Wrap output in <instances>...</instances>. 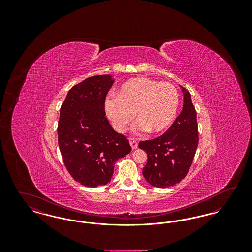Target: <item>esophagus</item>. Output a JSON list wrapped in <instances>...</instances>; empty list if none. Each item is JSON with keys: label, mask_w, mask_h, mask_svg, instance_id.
<instances>
[{"label": "esophagus", "mask_w": 252, "mask_h": 252, "mask_svg": "<svg viewBox=\"0 0 252 252\" xmlns=\"http://www.w3.org/2000/svg\"><path fill=\"white\" fill-rule=\"evenodd\" d=\"M129 144H130L132 149H136V148L138 147V142H137V140H135V139H133V138L129 139Z\"/></svg>", "instance_id": "esophagus-1"}]
</instances>
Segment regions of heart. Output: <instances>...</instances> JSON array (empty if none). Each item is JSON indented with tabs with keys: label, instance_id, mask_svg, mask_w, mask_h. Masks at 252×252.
Returning <instances> with one entry per match:
<instances>
[{
	"label": "heart",
	"instance_id": "heart-1",
	"mask_svg": "<svg viewBox=\"0 0 252 252\" xmlns=\"http://www.w3.org/2000/svg\"><path fill=\"white\" fill-rule=\"evenodd\" d=\"M116 98H109L105 107L116 130L124 132L136 113L140 131L158 134L171 126L178 112L180 96L176 87L146 77H136L125 82Z\"/></svg>",
	"mask_w": 252,
	"mask_h": 252
}]
</instances>
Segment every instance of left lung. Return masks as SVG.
Wrapping results in <instances>:
<instances>
[{
	"label": "left lung",
	"mask_w": 252,
	"mask_h": 252,
	"mask_svg": "<svg viewBox=\"0 0 252 252\" xmlns=\"http://www.w3.org/2000/svg\"><path fill=\"white\" fill-rule=\"evenodd\" d=\"M182 92L183 108L167 131L139 143V147L147 154V162L143 169L144 179L158 188L173 186L186 177L198 145L195 108L190 93L184 88Z\"/></svg>",
	"instance_id": "1"
}]
</instances>
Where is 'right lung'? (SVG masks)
<instances>
[{"mask_svg": "<svg viewBox=\"0 0 252 252\" xmlns=\"http://www.w3.org/2000/svg\"><path fill=\"white\" fill-rule=\"evenodd\" d=\"M114 80L94 75L74 85L60 108L58 137L63 162L72 179L88 187L106 185L114 164L131 151L126 136L106 117L105 101Z\"/></svg>", "mask_w": 252, "mask_h": 252, "instance_id": "1", "label": "right lung"}]
</instances>
